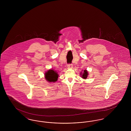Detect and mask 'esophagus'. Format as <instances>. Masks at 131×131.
<instances>
[{"label": "esophagus", "mask_w": 131, "mask_h": 131, "mask_svg": "<svg viewBox=\"0 0 131 131\" xmlns=\"http://www.w3.org/2000/svg\"><path fill=\"white\" fill-rule=\"evenodd\" d=\"M67 67L69 69H72L73 68V65L72 64H68L67 65Z\"/></svg>", "instance_id": "34e87169"}]
</instances>
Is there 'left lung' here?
<instances>
[{
	"instance_id": "1",
	"label": "left lung",
	"mask_w": 131,
	"mask_h": 131,
	"mask_svg": "<svg viewBox=\"0 0 131 131\" xmlns=\"http://www.w3.org/2000/svg\"><path fill=\"white\" fill-rule=\"evenodd\" d=\"M80 75L81 76V78H82V79H86L87 78V77L88 75V72L87 70H84L83 72H81L80 73Z\"/></svg>"
}]
</instances>
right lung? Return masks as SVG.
<instances>
[{
	"label": "right lung",
	"mask_w": 131,
	"mask_h": 131,
	"mask_svg": "<svg viewBox=\"0 0 131 131\" xmlns=\"http://www.w3.org/2000/svg\"><path fill=\"white\" fill-rule=\"evenodd\" d=\"M59 75L57 71L50 69L45 73V78L49 82H55L57 81Z\"/></svg>",
	"instance_id": "right-lung-1"
}]
</instances>
